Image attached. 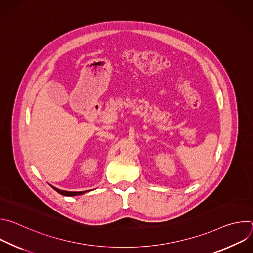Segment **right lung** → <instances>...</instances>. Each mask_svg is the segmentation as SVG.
<instances>
[{
    "label": "right lung",
    "mask_w": 253,
    "mask_h": 253,
    "mask_svg": "<svg viewBox=\"0 0 253 253\" xmlns=\"http://www.w3.org/2000/svg\"><path fill=\"white\" fill-rule=\"evenodd\" d=\"M51 187H53L54 190H56L58 193H60L61 195H64V196H77V195H82V194L90 191V190H87V191H66V190H61L57 187H54L53 185H51Z\"/></svg>",
    "instance_id": "obj_1"
}]
</instances>
